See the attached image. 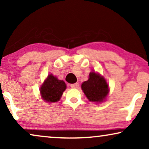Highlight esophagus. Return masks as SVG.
<instances>
[{
	"label": "esophagus",
	"instance_id": "esophagus-1",
	"mask_svg": "<svg viewBox=\"0 0 149 149\" xmlns=\"http://www.w3.org/2000/svg\"><path fill=\"white\" fill-rule=\"evenodd\" d=\"M70 87H71V88H73V89L78 88V87H79V83H73V84H71Z\"/></svg>",
	"mask_w": 149,
	"mask_h": 149
}]
</instances>
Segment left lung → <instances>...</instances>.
Segmentation results:
<instances>
[{
    "instance_id": "left-lung-1",
    "label": "left lung",
    "mask_w": 149,
    "mask_h": 149,
    "mask_svg": "<svg viewBox=\"0 0 149 149\" xmlns=\"http://www.w3.org/2000/svg\"><path fill=\"white\" fill-rule=\"evenodd\" d=\"M81 88L89 100L91 102L103 101L109 93V86L105 79L94 72H90L89 79L83 83Z\"/></svg>"
}]
</instances>
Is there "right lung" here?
Instances as JSON below:
<instances>
[{
	"label": "right lung",
	"instance_id": "right-lung-1",
	"mask_svg": "<svg viewBox=\"0 0 149 149\" xmlns=\"http://www.w3.org/2000/svg\"><path fill=\"white\" fill-rule=\"evenodd\" d=\"M66 88L64 81L58 80L57 77L50 74L40 87V91L44 100L47 102H56L60 100Z\"/></svg>",
	"mask_w": 149,
	"mask_h": 149
}]
</instances>
